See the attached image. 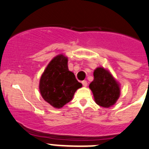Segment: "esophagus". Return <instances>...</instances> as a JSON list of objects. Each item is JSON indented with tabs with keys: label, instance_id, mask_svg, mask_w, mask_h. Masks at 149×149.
Wrapping results in <instances>:
<instances>
[{
	"label": "esophagus",
	"instance_id": "esophagus-1",
	"mask_svg": "<svg viewBox=\"0 0 149 149\" xmlns=\"http://www.w3.org/2000/svg\"><path fill=\"white\" fill-rule=\"evenodd\" d=\"M82 83H83V86H85V87H86V86H88V82L86 81V80H83V81H82Z\"/></svg>",
	"mask_w": 149,
	"mask_h": 149
}]
</instances>
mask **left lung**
Listing matches in <instances>:
<instances>
[{"mask_svg": "<svg viewBox=\"0 0 149 149\" xmlns=\"http://www.w3.org/2000/svg\"><path fill=\"white\" fill-rule=\"evenodd\" d=\"M93 81L89 85L96 103L103 107H110L118 100L120 96L119 85L110 72L102 67L93 72Z\"/></svg>", "mask_w": 149, "mask_h": 149, "instance_id": "1", "label": "left lung"}]
</instances>
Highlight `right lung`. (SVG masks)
Returning <instances> with one entry per match:
<instances>
[{"instance_id":"right-lung-1","label":"right lung","mask_w":149,"mask_h":149,"mask_svg":"<svg viewBox=\"0 0 149 149\" xmlns=\"http://www.w3.org/2000/svg\"><path fill=\"white\" fill-rule=\"evenodd\" d=\"M68 59L58 55L52 59L41 77L39 90L44 100L56 108H61L73 98L82 84L69 71Z\"/></svg>"}]
</instances>
